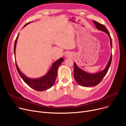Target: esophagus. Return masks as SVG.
<instances>
[{
  "label": "esophagus",
  "instance_id": "esophagus-1",
  "mask_svg": "<svg viewBox=\"0 0 126 126\" xmlns=\"http://www.w3.org/2000/svg\"><path fill=\"white\" fill-rule=\"evenodd\" d=\"M65 57H66V58H69V57H72V54H71L70 52H68L67 53H66L65 55Z\"/></svg>",
  "mask_w": 126,
  "mask_h": 126
}]
</instances>
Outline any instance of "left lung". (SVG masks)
Here are the masks:
<instances>
[{
    "mask_svg": "<svg viewBox=\"0 0 126 126\" xmlns=\"http://www.w3.org/2000/svg\"><path fill=\"white\" fill-rule=\"evenodd\" d=\"M96 28L107 34L110 38V46L112 48V39L109 32L105 26L98 22L93 20ZM112 61V53L110 55L109 61L106 66L105 68L101 71L96 73H89L84 71L78 66L77 64L74 62V78L76 81L80 85L83 87H92L98 85L100 83L104 77L107 74Z\"/></svg>",
    "mask_w": 126,
    "mask_h": 126,
    "instance_id": "8db88e82",
    "label": "left lung"
}]
</instances>
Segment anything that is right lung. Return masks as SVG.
<instances>
[{
  "instance_id": "right-lung-1",
  "label": "right lung",
  "mask_w": 126,
  "mask_h": 126,
  "mask_svg": "<svg viewBox=\"0 0 126 126\" xmlns=\"http://www.w3.org/2000/svg\"><path fill=\"white\" fill-rule=\"evenodd\" d=\"M31 22L26 23L23 27L30 23ZM19 34L18 35L15 41L14 44V52L15 56V51L16 47V44L17 42V39L18 38ZM64 61V59L61 57L59 59L57 60L55 62L52 63L51 67L50 68L48 71L47 72V74H45L44 76L38 78H30L28 77H26L23 73L20 71V69L18 68V65L16 62V66L17 69V71L19 75L20 76L23 81L27 84L28 86L35 90L39 91H42L44 90H46L49 88H50L53 85H54L57 76V70L58 67Z\"/></svg>"
}]
</instances>
